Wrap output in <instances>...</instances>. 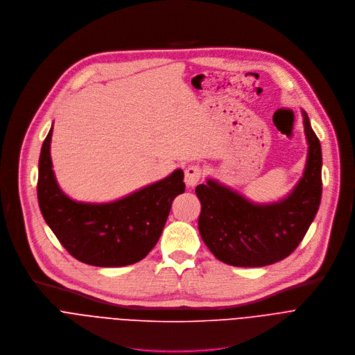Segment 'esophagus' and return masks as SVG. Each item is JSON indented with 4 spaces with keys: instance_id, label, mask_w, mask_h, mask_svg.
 Listing matches in <instances>:
<instances>
[{
    "instance_id": "obj_1",
    "label": "esophagus",
    "mask_w": 355,
    "mask_h": 355,
    "mask_svg": "<svg viewBox=\"0 0 355 355\" xmlns=\"http://www.w3.org/2000/svg\"><path fill=\"white\" fill-rule=\"evenodd\" d=\"M201 178H202V171L200 166L193 165L184 171V183L187 187L197 186V183L201 180Z\"/></svg>"
}]
</instances>
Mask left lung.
<instances>
[{"instance_id": "1", "label": "left lung", "mask_w": 355, "mask_h": 355, "mask_svg": "<svg viewBox=\"0 0 355 355\" xmlns=\"http://www.w3.org/2000/svg\"><path fill=\"white\" fill-rule=\"evenodd\" d=\"M302 114L308 161L290 196L253 204L216 180L196 187L201 202L198 231L218 260L236 267L268 266L288 257L308 232L322 198V148L308 114Z\"/></svg>"}]
</instances>
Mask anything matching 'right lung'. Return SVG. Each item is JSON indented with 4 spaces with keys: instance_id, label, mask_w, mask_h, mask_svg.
Returning <instances> with one entry per match:
<instances>
[{
    "instance_id": "1",
    "label": "right lung",
    "mask_w": 355,
    "mask_h": 355,
    "mask_svg": "<svg viewBox=\"0 0 355 355\" xmlns=\"http://www.w3.org/2000/svg\"><path fill=\"white\" fill-rule=\"evenodd\" d=\"M53 127L39 158L37 200L42 216L65 250L96 267H121L143 260L157 245L172 201L184 193L183 171L106 204L77 202L58 187L51 158Z\"/></svg>"
}]
</instances>
